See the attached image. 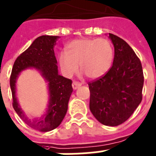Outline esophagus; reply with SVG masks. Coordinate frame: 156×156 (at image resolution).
I'll return each instance as SVG.
<instances>
[{"label":"esophagus","mask_w":156,"mask_h":156,"mask_svg":"<svg viewBox=\"0 0 156 156\" xmlns=\"http://www.w3.org/2000/svg\"><path fill=\"white\" fill-rule=\"evenodd\" d=\"M81 86V83H78L76 81H74L73 83V88L74 90H76L78 87H80Z\"/></svg>","instance_id":"obj_1"}]
</instances>
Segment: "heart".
I'll return each instance as SVG.
<instances>
[{
  "label": "heart",
  "instance_id": "heart-1",
  "mask_svg": "<svg viewBox=\"0 0 156 156\" xmlns=\"http://www.w3.org/2000/svg\"><path fill=\"white\" fill-rule=\"evenodd\" d=\"M114 60L113 46L108 40H74L67 45L66 53L58 56L64 75L73 76L79 69L90 79L101 77L108 72Z\"/></svg>",
  "mask_w": 156,
  "mask_h": 156
}]
</instances>
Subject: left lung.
<instances>
[{
    "label": "left lung",
    "mask_w": 156,
    "mask_h": 156,
    "mask_svg": "<svg viewBox=\"0 0 156 156\" xmlns=\"http://www.w3.org/2000/svg\"><path fill=\"white\" fill-rule=\"evenodd\" d=\"M115 55L112 66L100 79L88 83L91 112L104 125L125 122L142 101L144 73L140 59L129 44L109 33Z\"/></svg>",
    "instance_id": "8db88e82"
}]
</instances>
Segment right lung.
<instances>
[{
    "mask_svg": "<svg viewBox=\"0 0 156 156\" xmlns=\"http://www.w3.org/2000/svg\"><path fill=\"white\" fill-rule=\"evenodd\" d=\"M58 36H41L14 62L10 87L12 95V106L17 115L33 129L40 132H49L60 125L68 111V104L73 92L72 80L58 74L57 60L54 53V47ZM26 69L38 70L48 84L49 101L47 108L39 118L32 120L27 117L20 108L16 97V80L20 72Z\"/></svg>",
    "mask_w": 156,
    "mask_h": 156,
    "instance_id": "obj_1",
    "label": "right lung"
}]
</instances>
